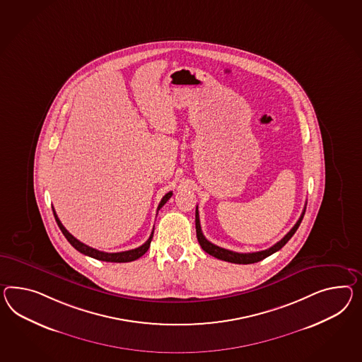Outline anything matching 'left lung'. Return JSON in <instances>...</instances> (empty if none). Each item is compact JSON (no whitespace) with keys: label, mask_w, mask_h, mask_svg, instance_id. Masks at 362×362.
Here are the masks:
<instances>
[{"label":"left lung","mask_w":362,"mask_h":362,"mask_svg":"<svg viewBox=\"0 0 362 362\" xmlns=\"http://www.w3.org/2000/svg\"><path fill=\"white\" fill-rule=\"evenodd\" d=\"M305 211H306V207H305L303 213L300 215V218L298 219V222L296 223V226H294L279 243H276V244H274L273 247H270L269 250L252 252V253H239V252L224 250L222 247H218V245L210 243V241L204 238L202 230H201L199 214H198V206H197V209H195V231H197V239H198V243L201 244L202 250H204L206 253H209V255H211L214 257H216V259H223V261H228V262H233V264H253V262H259L261 259H264L265 257L270 256V255H273L274 252L281 250V248L291 239V236L296 233L298 227H299V224H300L302 219H303Z\"/></svg>","instance_id":"obj_1"}]
</instances>
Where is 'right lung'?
Masks as SVG:
<instances>
[{"instance_id": "obj_1", "label": "right lung", "mask_w": 362, "mask_h": 362, "mask_svg": "<svg viewBox=\"0 0 362 362\" xmlns=\"http://www.w3.org/2000/svg\"><path fill=\"white\" fill-rule=\"evenodd\" d=\"M172 192H169L167 194L163 197V199H161V202L158 204V211L164 206V204H167L168 199L172 197ZM52 211H54V216H55L56 223H57V226H59V228L62 230L63 232V235L65 236V239L71 243V245L74 247V250H78V252H81L83 255H86V256H89V257H93L95 259H101V261H107V262H130V261H134V259H138L139 257H141L147 250H148L149 245H151V240H152V238H153V231L151 232V236H149L148 240L146 241L143 245H140L138 248H135V250H124V252H117V253H107V252H103V250H94L92 247H89V245H86V244H83L80 240H77L76 238H74V235H71L69 232L65 230L64 226L60 222V219L57 218V215H56L55 210H54V207H52ZM155 230V228H153Z\"/></svg>"}]
</instances>
